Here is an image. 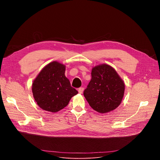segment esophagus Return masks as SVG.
Returning a JSON list of instances; mask_svg holds the SVG:
<instances>
[{"instance_id": "1", "label": "esophagus", "mask_w": 160, "mask_h": 160, "mask_svg": "<svg viewBox=\"0 0 160 160\" xmlns=\"http://www.w3.org/2000/svg\"><path fill=\"white\" fill-rule=\"evenodd\" d=\"M83 91H84V88H79V89H78V91H79V93L80 94L83 93Z\"/></svg>"}]
</instances>
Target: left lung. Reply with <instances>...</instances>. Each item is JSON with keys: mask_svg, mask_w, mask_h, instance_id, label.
<instances>
[{"mask_svg": "<svg viewBox=\"0 0 160 160\" xmlns=\"http://www.w3.org/2000/svg\"><path fill=\"white\" fill-rule=\"evenodd\" d=\"M125 84L112 67L101 64L91 71V79L83 92L89 105L101 113L110 112L122 103Z\"/></svg>", "mask_w": 160, "mask_h": 160, "instance_id": "obj_1", "label": "left lung"}]
</instances>
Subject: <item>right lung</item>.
Wrapping results in <instances>:
<instances>
[{
	"mask_svg": "<svg viewBox=\"0 0 160 160\" xmlns=\"http://www.w3.org/2000/svg\"><path fill=\"white\" fill-rule=\"evenodd\" d=\"M65 65L57 61L47 65L33 81L32 95L37 105L55 113L65 108L72 97L78 93L65 75Z\"/></svg>",
	"mask_w": 160,
	"mask_h": 160,
	"instance_id": "add662e5",
	"label": "right lung"
}]
</instances>
